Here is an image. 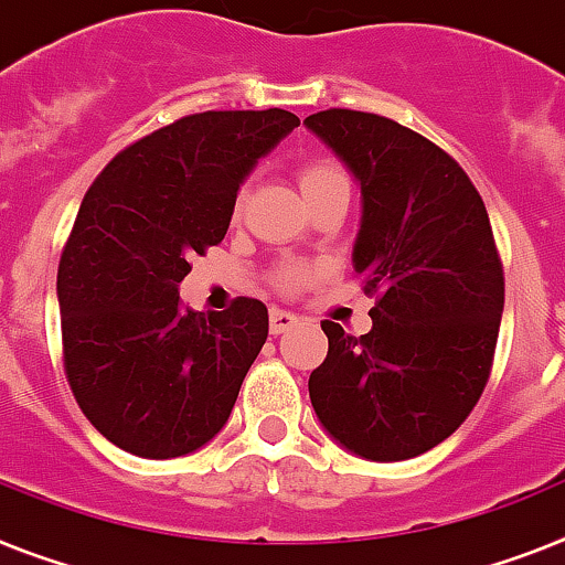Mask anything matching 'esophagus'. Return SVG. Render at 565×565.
Wrapping results in <instances>:
<instances>
[{
    "label": "esophagus",
    "mask_w": 565,
    "mask_h": 565,
    "mask_svg": "<svg viewBox=\"0 0 565 565\" xmlns=\"http://www.w3.org/2000/svg\"><path fill=\"white\" fill-rule=\"evenodd\" d=\"M297 320H300V317L297 315H291V311H282V309H271V334H282V332H288V329H294V326H297Z\"/></svg>",
    "instance_id": "1"
}]
</instances>
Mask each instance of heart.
<instances>
[{
	"instance_id": "obj_1",
	"label": "heart",
	"mask_w": 565,
	"mask_h": 565,
	"mask_svg": "<svg viewBox=\"0 0 565 565\" xmlns=\"http://www.w3.org/2000/svg\"><path fill=\"white\" fill-rule=\"evenodd\" d=\"M340 175H343V172H340L334 164H329V161H311V164H306L300 170V190L302 193H309V190L320 188V184H326V181L340 179ZM309 279H311V268H306V265H286V268L279 271L277 286L282 288V291H300Z\"/></svg>"
}]
</instances>
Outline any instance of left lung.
<instances>
[{"mask_svg": "<svg viewBox=\"0 0 565 565\" xmlns=\"http://www.w3.org/2000/svg\"><path fill=\"white\" fill-rule=\"evenodd\" d=\"M306 126L361 184L352 265L375 297L361 338L323 320L329 355L309 395L326 433L361 459L427 454L477 407L500 334L505 277L482 195L424 135L326 109Z\"/></svg>", "mask_w": 565, "mask_h": 565, "instance_id": "left-lung-1", "label": "left lung"}]
</instances>
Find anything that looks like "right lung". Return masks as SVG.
<instances>
[{"instance_id": "add662e5", "label": "right lung", "mask_w": 565, "mask_h": 565, "mask_svg": "<svg viewBox=\"0 0 565 565\" xmlns=\"http://www.w3.org/2000/svg\"><path fill=\"white\" fill-rule=\"evenodd\" d=\"M300 118L202 111L135 141L88 188L57 271L65 377L111 445L175 459L231 416L268 338V309L179 302L190 256L225 239L239 184Z\"/></svg>"}]
</instances>
